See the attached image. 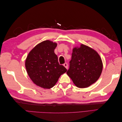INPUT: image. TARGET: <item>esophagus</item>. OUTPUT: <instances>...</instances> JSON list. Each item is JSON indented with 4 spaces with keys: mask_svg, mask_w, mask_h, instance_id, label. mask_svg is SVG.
<instances>
[{
    "mask_svg": "<svg viewBox=\"0 0 122 122\" xmlns=\"http://www.w3.org/2000/svg\"><path fill=\"white\" fill-rule=\"evenodd\" d=\"M63 66H64V67H65L66 69H67L68 70V64H67V63H66V62H65V64H64Z\"/></svg>",
    "mask_w": 122,
    "mask_h": 122,
    "instance_id": "obj_1",
    "label": "esophagus"
}]
</instances>
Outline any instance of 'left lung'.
<instances>
[{
    "instance_id": "left-lung-1",
    "label": "left lung",
    "mask_w": 122,
    "mask_h": 122,
    "mask_svg": "<svg viewBox=\"0 0 122 122\" xmlns=\"http://www.w3.org/2000/svg\"><path fill=\"white\" fill-rule=\"evenodd\" d=\"M102 69L101 58L96 51L82 44L73 49L67 74L77 87L86 88L96 82Z\"/></svg>"
}]
</instances>
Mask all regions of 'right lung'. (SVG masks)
<instances>
[{
  "label": "right lung",
  "instance_id": "right-lung-1",
  "mask_svg": "<svg viewBox=\"0 0 122 122\" xmlns=\"http://www.w3.org/2000/svg\"><path fill=\"white\" fill-rule=\"evenodd\" d=\"M57 43L46 40L29 52L25 65L29 77L36 86L46 89L53 87L67 70L58 62L54 49Z\"/></svg>",
  "mask_w": 122,
  "mask_h": 122
}]
</instances>
